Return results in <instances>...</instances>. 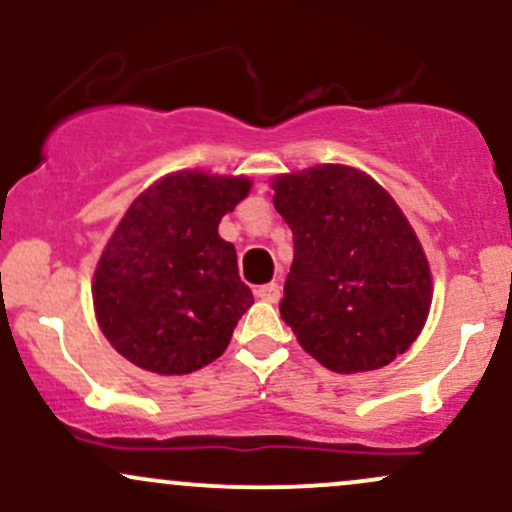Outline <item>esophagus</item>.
<instances>
[{"instance_id":"esophagus-1","label":"esophagus","mask_w":512,"mask_h":512,"mask_svg":"<svg viewBox=\"0 0 512 512\" xmlns=\"http://www.w3.org/2000/svg\"><path fill=\"white\" fill-rule=\"evenodd\" d=\"M255 296L260 298V301H264V303H276V301H279V296H281V286L274 284V281H272V284L257 286Z\"/></svg>"}]
</instances>
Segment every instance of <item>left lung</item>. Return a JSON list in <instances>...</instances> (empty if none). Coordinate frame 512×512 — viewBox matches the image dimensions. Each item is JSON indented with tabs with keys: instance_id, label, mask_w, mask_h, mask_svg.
<instances>
[{
	"instance_id": "left-lung-1",
	"label": "left lung",
	"mask_w": 512,
	"mask_h": 512,
	"mask_svg": "<svg viewBox=\"0 0 512 512\" xmlns=\"http://www.w3.org/2000/svg\"><path fill=\"white\" fill-rule=\"evenodd\" d=\"M272 187L293 233L279 313L298 344L334 373L395 361L431 308L426 255L395 199L361 170L332 163Z\"/></svg>"
}]
</instances>
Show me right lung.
Returning <instances> with one entry per match:
<instances>
[{
    "label": "right lung",
    "instance_id": "right-lung-1",
    "mask_svg": "<svg viewBox=\"0 0 512 512\" xmlns=\"http://www.w3.org/2000/svg\"><path fill=\"white\" fill-rule=\"evenodd\" d=\"M248 192V178L182 170L122 216L93 276V305L108 342L134 366L182 375L226 351L255 298L219 223Z\"/></svg>",
    "mask_w": 512,
    "mask_h": 512
}]
</instances>
